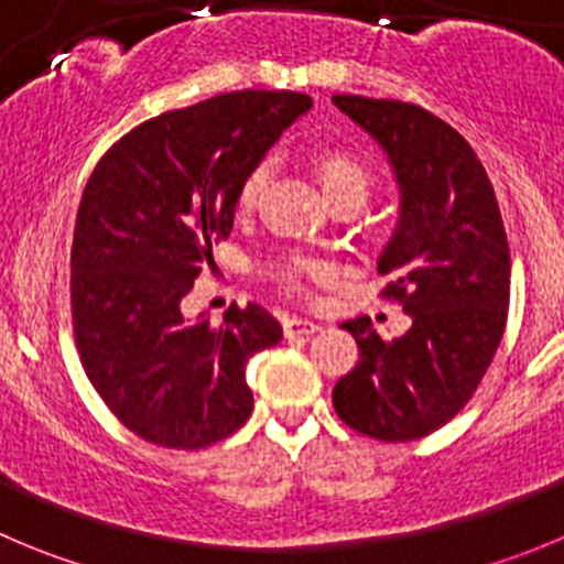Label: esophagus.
<instances>
[{"label":"esophagus","mask_w":564,"mask_h":564,"mask_svg":"<svg viewBox=\"0 0 564 564\" xmlns=\"http://www.w3.org/2000/svg\"><path fill=\"white\" fill-rule=\"evenodd\" d=\"M319 328H323V325L314 323V319H303V317H292V319H286V325H283V330H286L289 339H292V336H312V334H317Z\"/></svg>","instance_id":"1"}]
</instances>
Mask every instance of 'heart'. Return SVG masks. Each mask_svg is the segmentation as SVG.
<instances>
[{
  "mask_svg": "<svg viewBox=\"0 0 564 564\" xmlns=\"http://www.w3.org/2000/svg\"><path fill=\"white\" fill-rule=\"evenodd\" d=\"M272 163L270 161H258L250 172L245 175L239 186V210H250L252 205L258 203V197L264 194L267 181H270ZM317 172L319 181H323V188L328 197L341 192H359L367 197V188H370V175L367 170L356 161L354 155H347L341 150H323L317 155ZM297 270H317L312 264H303Z\"/></svg>",
  "mask_w": 564,
  "mask_h": 564,
  "instance_id": "1",
  "label": "heart"
}]
</instances>
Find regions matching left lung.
Listing matches in <instances>:
<instances>
[{"instance_id": "obj_1", "label": "left lung", "mask_w": 564, "mask_h": 564, "mask_svg": "<svg viewBox=\"0 0 564 564\" xmlns=\"http://www.w3.org/2000/svg\"><path fill=\"white\" fill-rule=\"evenodd\" d=\"M334 105L381 147L401 192L378 272L412 317L392 341L367 317L341 323L359 361L336 381L334 409L376 440H420L459 414L501 345L512 270L501 210L473 147L434 113L356 94Z\"/></svg>"}]
</instances>
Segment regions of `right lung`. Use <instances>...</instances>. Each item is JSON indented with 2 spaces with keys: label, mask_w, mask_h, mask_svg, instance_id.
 <instances>
[{
  "label": "right lung",
  "mask_w": 564,
  "mask_h": 564,
  "mask_svg": "<svg viewBox=\"0 0 564 564\" xmlns=\"http://www.w3.org/2000/svg\"><path fill=\"white\" fill-rule=\"evenodd\" d=\"M294 91H234L170 110L116 141L83 192L72 241V319L88 381L133 434L197 451L252 412L247 359L283 330L256 303L219 328L181 303L234 228L239 186L308 113Z\"/></svg>",
  "instance_id": "1"
}]
</instances>
